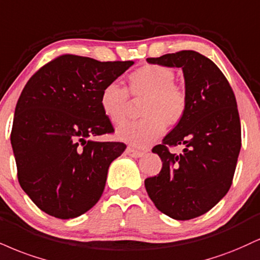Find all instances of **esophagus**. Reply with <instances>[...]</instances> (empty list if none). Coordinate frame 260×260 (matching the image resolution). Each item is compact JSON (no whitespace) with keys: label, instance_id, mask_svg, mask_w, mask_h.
I'll return each mask as SVG.
<instances>
[{"label":"esophagus","instance_id":"1","mask_svg":"<svg viewBox=\"0 0 260 260\" xmlns=\"http://www.w3.org/2000/svg\"><path fill=\"white\" fill-rule=\"evenodd\" d=\"M126 152H127V155H129L131 157H134V158L142 157V156L144 155L143 151H138V150H136V149H133V148H127Z\"/></svg>","mask_w":260,"mask_h":260}]
</instances>
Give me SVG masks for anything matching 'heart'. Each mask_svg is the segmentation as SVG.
<instances>
[{
	"instance_id": "b5f03b06",
	"label": "heart",
	"mask_w": 260,
	"mask_h": 260,
	"mask_svg": "<svg viewBox=\"0 0 260 260\" xmlns=\"http://www.w3.org/2000/svg\"><path fill=\"white\" fill-rule=\"evenodd\" d=\"M176 74L164 65H144L128 77L131 94L145 98L142 120L117 131V138L136 148H146L165 132L183 120L187 108L185 89L174 83ZM100 106L111 123L120 126L128 118L129 93L116 82L108 83L100 93Z\"/></svg>"
}]
</instances>
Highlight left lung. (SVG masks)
<instances>
[{
  "label": "left lung",
  "instance_id": "left-lung-1",
  "mask_svg": "<svg viewBox=\"0 0 260 260\" xmlns=\"http://www.w3.org/2000/svg\"><path fill=\"white\" fill-rule=\"evenodd\" d=\"M150 64L180 68L187 108L183 120L154 146L162 170L146 178L145 189L156 208L177 220H189L213 208L229 191L241 149V123L233 88L211 59L180 51ZM184 145L179 155L169 151Z\"/></svg>",
  "mask_w": 260,
  "mask_h": 260
}]
</instances>
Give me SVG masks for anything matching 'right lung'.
Listing matches in <instances>:
<instances>
[{
    "mask_svg": "<svg viewBox=\"0 0 260 260\" xmlns=\"http://www.w3.org/2000/svg\"><path fill=\"white\" fill-rule=\"evenodd\" d=\"M133 64L62 54L25 84L11 143L21 189L41 211L71 219L99 201L109 166L126 149L92 139L114 132L100 93Z\"/></svg>",
    "mask_w": 260,
    "mask_h": 260,
    "instance_id": "right-lung-1",
    "label": "right lung"
}]
</instances>
